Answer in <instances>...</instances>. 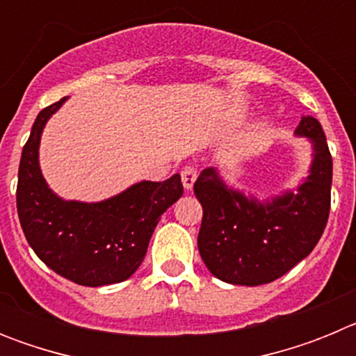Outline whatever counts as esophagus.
I'll use <instances>...</instances> for the list:
<instances>
[{"mask_svg": "<svg viewBox=\"0 0 356 356\" xmlns=\"http://www.w3.org/2000/svg\"><path fill=\"white\" fill-rule=\"evenodd\" d=\"M181 184H184V187L187 188V191H191L194 185V181H196L197 178V169L194 168V165H185L184 169H181Z\"/></svg>", "mask_w": 356, "mask_h": 356, "instance_id": "esophagus-1", "label": "esophagus"}]
</instances>
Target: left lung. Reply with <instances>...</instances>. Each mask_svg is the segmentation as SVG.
Here are the masks:
<instances>
[{
	"mask_svg": "<svg viewBox=\"0 0 356 356\" xmlns=\"http://www.w3.org/2000/svg\"><path fill=\"white\" fill-rule=\"evenodd\" d=\"M296 134L314 144V162L298 193L267 203L232 191L216 169H203L194 194L203 207L201 259L216 278L234 285L271 284L308 257L325 232L332 200V155L316 118H301Z\"/></svg>",
	"mask_w": 356,
	"mask_h": 356,
	"instance_id": "left-lung-1",
	"label": "left lung"
}]
</instances>
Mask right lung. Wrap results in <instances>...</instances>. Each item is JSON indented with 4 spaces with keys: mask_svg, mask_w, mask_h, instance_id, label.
Returning a JSON list of instances; mask_svg holds the SVG:
<instances>
[{
    "mask_svg": "<svg viewBox=\"0 0 356 356\" xmlns=\"http://www.w3.org/2000/svg\"><path fill=\"white\" fill-rule=\"evenodd\" d=\"M60 102L39 112L23 147L17 178V216L28 244L56 275L102 287L130 278L146 257L159 219L184 194L180 175L140 181L102 203L64 201L40 175V134Z\"/></svg>",
    "mask_w": 356,
    "mask_h": 356,
    "instance_id": "1",
    "label": "right lung"
}]
</instances>
